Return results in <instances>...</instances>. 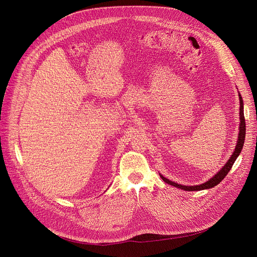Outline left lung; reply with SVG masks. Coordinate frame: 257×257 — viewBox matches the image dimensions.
<instances>
[{
    "label": "left lung",
    "mask_w": 257,
    "mask_h": 257,
    "mask_svg": "<svg viewBox=\"0 0 257 257\" xmlns=\"http://www.w3.org/2000/svg\"><path fill=\"white\" fill-rule=\"evenodd\" d=\"M239 100H240V125H239V134H238V140H237V145L235 147V151L233 152V154L231 155L230 159L227 161V163L222 167V169L217 173L215 174V176H213L210 180H208L207 182H204L202 184H199V185H190V186H187V185H181V184H178L174 181H171L167 178H165L163 175L160 174L161 178L168 184L170 185H173L177 188H181L183 190H187V191H196V190H202V189H208V188H212L216 185H218L225 177L226 175L229 173V171L231 170L234 162L236 161L237 157L240 155L241 153V150L243 148V145H244V140H245V131H246V125H245V118H244V111H243V100H242V97L239 93Z\"/></svg>",
    "instance_id": "left-lung-1"
}]
</instances>
